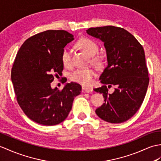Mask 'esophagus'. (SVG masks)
I'll return each instance as SVG.
<instances>
[{"label": "esophagus", "mask_w": 161, "mask_h": 161, "mask_svg": "<svg viewBox=\"0 0 161 161\" xmlns=\"http://www.w3.org/2000/svg\"><path fill=\"white\" fill-rule=\"evenodd\" d=\"M82 90L86 92H92V88H88L86 86H82Z\"/></svg>", "instance_id": "obj_1"}]
</instances>
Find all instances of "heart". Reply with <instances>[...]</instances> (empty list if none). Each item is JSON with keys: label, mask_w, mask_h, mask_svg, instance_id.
<instances>
[{"label": "heart", "mask_w": 161, "mask_h": 161, "mask_svg": "<svg viewBox=\"0 0 161 161\" xmlns=\"http://www.w3.org/2000/svg\"><path fill=\"white\" fill-rule=\"evenodd\" d=\"M77 45L82 51H85L92 58V63L97 66L103 64L102 59L99 56H95L99 51L98 44L94 41L88 39H81L77 42ZM71 51L69 47L64 48L62 53V61L65 66H70L72 64ZM95 72L91 69H77L70 74V80L83 86H90L92 84Z\"/></svg>", "instance_id": "b5f03b06"}]
</instances>
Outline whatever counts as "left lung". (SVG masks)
I'll return each mask as SVG.
<instances>
[{"instance_id":"1","label":"left lung","mask_w":161,"mask_h":161,"mask_svg":"<svg viewBox=\"0 0 161 161\" xmlns=\"http://www.w3.org/2000/svg\"><path fill=\"white\" fill-rule=\"evenodd\" d=\"M86 33L102 41L107 56L108 65L99 77L103 86L94 89L103 94L105 103L95 113L107 122H124L139 109L146 95L149 77L143 48L123 28L92 27ZM112 85L116 88L110 94L107 86L109 87Z\"/></svg>"}]
</instances>
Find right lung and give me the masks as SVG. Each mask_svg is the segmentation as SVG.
Listing matches in <instances>:
<instances>
[{
	"instance_id": "add662e5",
	"label": "right lung",
	"mask_w": 161,
	"mask_h": 161,
	"mask_svg": "<svg viewBox=\"0 0 161 161\" xmlns=\"http://www.w3.org/2000/svg\"><path fill=\"white\" fill-rule=\"evenodd\" d=\"M73 40L64 30H48L28 38L15 58L11 77L17 102L24 113L39 124L54 125L64 121L75 97L81 93V86L75 82L66 83L62 91L51 86L64 69V48Z\"/></svg>"
}]
</instances>
